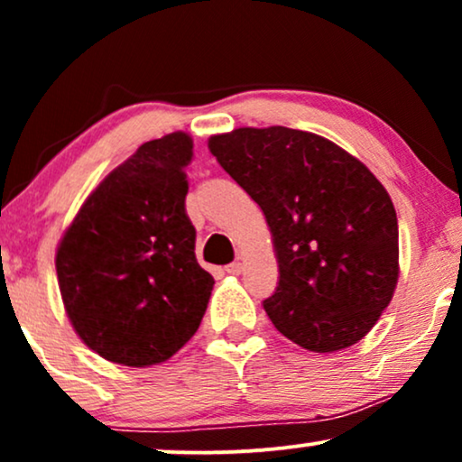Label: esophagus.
I'll list each match as a JSON object with an SVG mask.
<instances>
[{
  "instance_id": "1",
  "label": "esophagus",
  "mask_w": 462,
  "mask_h": 462,
  "mask_svg": "<svg viewBox=\"0 0 462 462\" xmlns=\"http://www.w3.org/2000/svg\"><path fill=\"white\" fill-rule=\"evenodd\" d=\"M226 273H231V275H239L244 271V264L242 263H231V264H226Z\"/></svg>"
}]
</instances>
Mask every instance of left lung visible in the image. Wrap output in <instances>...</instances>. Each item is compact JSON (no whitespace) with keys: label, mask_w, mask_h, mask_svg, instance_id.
Returning a JSON list of instances; mask_svg holds the SVG:
<instances>
[{"label":"left lung","mask_w":462,"mask_h":462,"mask_svg":"<svg viewBox=\"0 0 462 462\" xmlns=\"http://www.w3.org/2000/svg\"><path fill=\"white\" fill-rule=\"evenodd\" d=\"M208 149L267 218L280 282L263 307L277 330L315 353L362 340L400 275L387 189L338 144L283 125L217 134Z\"/></svg>","instance_id":"8db88e82"}]
</instances>
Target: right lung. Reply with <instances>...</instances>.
I'll list each match as a JSON object with an SVG mask.
<instances>
[{"mask_svg": "<svg viewBox=\"0 0 462 462\" xmlns=\"http://www.w3.org/2000/svg\"><path fill=\"white\" fill-rule=\"evenodd\" d=\"M191 157L185 132L141 144L88 195L56 248L67 318L113 364L166 362L206 313L214 280L195 258L185 210Z\"/></svg>", "mask_w": 462, "mask_h": 462, "instance_id": "1", "label": "right lung"}]
</instances>
